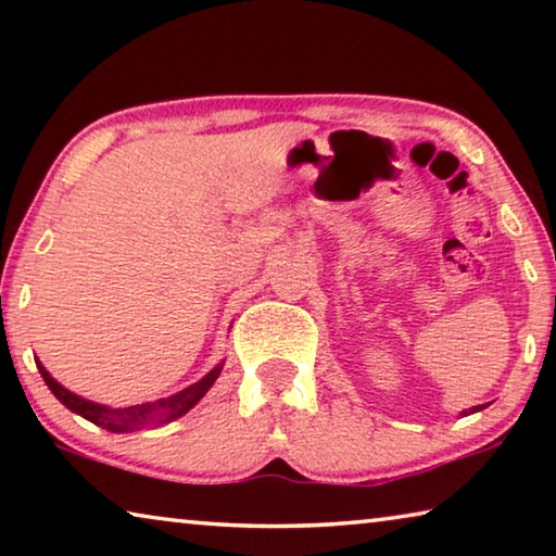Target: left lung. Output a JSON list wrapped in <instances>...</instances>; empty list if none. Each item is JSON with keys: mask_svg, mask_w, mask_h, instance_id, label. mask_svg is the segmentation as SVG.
Returning <instances> with one entry per match:
<instances>
[{"mask_svg": "<svg viewBox=\"0 0 556 556\" xmlns=\"http://www.w3.org/2000/svg\"><path fill=\"white\" fill-rule=\"evenodd\" d=\"M483 407H485V404H478V407H473L470 412H478V409H483ZM464 414H468V412H464Z\"/></svg>", "mask_w": 556, "mask_h": 556, "instance_id": "1", "label": "left lung"}]
</instances>
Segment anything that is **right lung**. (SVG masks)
<instances>
[{
	"label": "right lung",
	"mask_w": 556,
	"mask_h": 556,
	"mask_svg": "<svg viewBox=\"0 0 556 556\" xmlns=\"http://www.w3.org/2000/svg\"><path fill=\"white\" fill-rule=\"evenodd\" d=\"M36 368H39L43 382L49 384V390L71 412L80 414L83 419L92 421V425H98L108 431H115V434H122V431H135V429H142L147 425H166V421L184 417V414L191 409L193 404H199L203 394L213 388V382L218 380V375L223 370V363L218 365V368H213L208 375H205V378H201L193 384H188L186 390L172 394V397L135 404V407H119V409L105 407V404H98L90 400H83V397H78V394H73L71 390H65L61 382H55L41 363H36Z\"/></svg>",
	"instance_id": "obj_1"
}]
</instances>
